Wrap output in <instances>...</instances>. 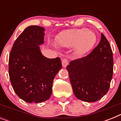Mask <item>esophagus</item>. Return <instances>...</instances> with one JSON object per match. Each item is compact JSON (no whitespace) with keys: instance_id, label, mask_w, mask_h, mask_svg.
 <instances>
[{"instance_id":"34e87169","label":"esophagus","mask_w":121,"mask_h":121,"mask_svg":"<svg viewBox=\"0 0 121 121\" xmlns=\"http://www.w3.org/2000/svg\"><path fill=\"white\" fill-rule=\"evenodd\" d=\"M62 66L64 68H65L67 66V65L68 64V60L67 59H63L62 60Z\"/></svg>"}]
</instances>
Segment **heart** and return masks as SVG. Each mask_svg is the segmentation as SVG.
<instances>
[{
    "label": "heart",
    "instance_id": "b5f03b06",
    "mask_svg": "<svg viewBox=\"0 0 121 121\" xmlns=\"http://www.w3.org/2000/svg\"><path fill=\"white\" fill-rule=\"evenodd\" d=\"M95 33L87 28L71 29L60 33L56 39V43L61 47L74 46L76 53H84L90 50L96 42Z\"/></svg>",
    "mask_w": 121,
    "mask_h": 121
}]
</instances>
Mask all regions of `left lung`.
Instances as JSON below:
<instances>
[{
    "label": "left lung",
    "instance_id": "1",
    "mask_svg": "<svg viewBox=\"0 0 121 121\" xmlns=\"http://www.w3.org/2000/svg\"><path fill=\"white\" fill-rule=\"evenodd\" d=\"M75 96L88 102L98 101L106 95L113 76V52L103 34L96 47L89 54L67 65Z\"/></svg>",
    "mask_w": 121,
    "mask_h": 121
}]
</instances>
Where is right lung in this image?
<instances>
[{
  "instance_id": "right-lung-1",
  "label": "right lung",
  "mask_w": 121,
  "mask_h": 121,
  "mask_svg": "<svg viewBox=\"0 0 121 121\" xmlns=\"http://www.w3.org/2000/svg\"><path fill=\"white\" fill-rule=\"evenodd\" d=\"M45 29L32 25L25 29L14 43L9 57V76L15 93L29 103L47 100L54 77L62 68L59 57L49 59L40 52Z\"/></svg>"
}]
</instances>
